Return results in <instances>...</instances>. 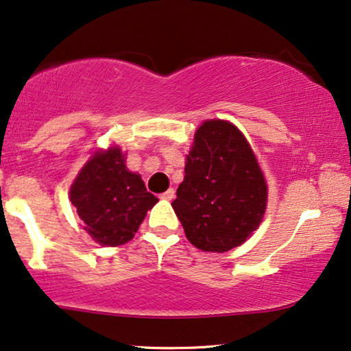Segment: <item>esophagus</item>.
<instances>
[{"label":"esophagus","instance_id":"obj_1","mask_svg":"<svg viewBox=\"0 0 351 351\" xmlns=\"http://www.w3.org/2000/svg\"><path fill=\"white\" fill-rule=\"evenodd\" d=\"M160 199H163V201H171V199H175V191L168 189L167 193L160 194Z\"/></svg>","mask_w":351,"mask_h":351}]
</instances>
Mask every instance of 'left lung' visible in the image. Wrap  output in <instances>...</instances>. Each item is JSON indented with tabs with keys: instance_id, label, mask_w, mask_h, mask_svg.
<instances>
[{
	"instance_id": "left-lung-1",
	"label": "left lung",
	"mask_w": 351,
	"mask_h": 351,
	"mask_svg": "<svg viewBox=\"0 0 351 351\" xmlns=\"http://www.w3.org/2000/svg\"><path fill=\"white\" fill-rule=\"evenodd\" d=\"M171 206L186 238L202 251H230L257 230L267 206V184L234 124L210 119L197 128Z\"/></svg>"
}]
</instances>
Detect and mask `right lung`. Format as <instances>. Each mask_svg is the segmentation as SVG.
Masks as SVG:
<instances>
[{"label":"right lung","instance_id":"right-lung-1","mask_svg":"<svg viewBox=\"0 0 351 351\" xmlns=\"http://www.w3.org/2000/svg\"><path fill=\"white\" fill-rule=\"evenodd\" d=\"M84 230L101 246H119L132 239L158 199L147 193L141 175L124 165L119 147L95 152L69 191Z\"/></svg>","mask_w":351,"mask_h":351}]
</instances>
